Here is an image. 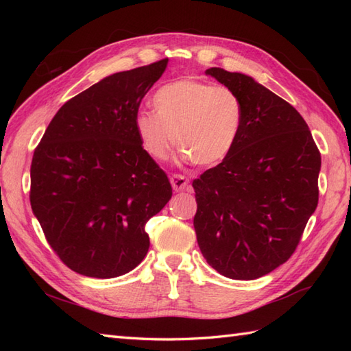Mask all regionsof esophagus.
Listing matches in <instances>:
<instances>
[{
  "label": "esophagus",
  "instance_id": "esophagus-1",
  "mask_svg": "<svg viewBox=\"0 0 351 351\" xmlns=\"http://www.w3.org/2000/svg\"><path fill=\"white\" fill-rule=\"evenodd\" d=\"M170 182H171V187H173L175 191H182L189 185L187 178H185L184 175H180V173L171 175L170 176Z\"/></svg>",
  "mask_w": 351,
  "mask_h": 351
}]
</instances>
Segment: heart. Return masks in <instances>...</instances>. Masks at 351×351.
<instances>
[{"instance_id":"heart-1","label":"heart","mask_w":351,"mask_h":351,"mask_svg":"<svg viewBox=\"0 0 351 351\" xmlns=\"http://www.w3.org/2000/svg\"><path fill=\"white\" fill-rule=\"evenodd\" d=\"M154 111H140L134 128L154 160H166L171 149L196 166H214L235 146L244 121L243 102L234 90L196 80L164 84L154 95Z\"/></svg>"}]
</instances>
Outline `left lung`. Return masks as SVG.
Instances as JSON below:
<instances>
[{
  "instance_id": "8db88e82",
  "label": "left lung",
  "mask_w": 351,
  "mask_h": 351,
  "mask_svg": "<svg viewBox=\"0 0 351 351\" xmlns=\"http://www.w3.org/2000/svg\"><path fill=\"white\" fill-rule=\"evenodd\" d=\"M243 102L232 151L193 181V220L206 263L230 279L253 280L291 258L318 205L322 155L291 104L249 75L206 69Z\"/></svg>"
}]
</instances>
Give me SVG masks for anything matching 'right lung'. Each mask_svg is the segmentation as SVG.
Returning a JSON list of instances; mask_svg holds the SVG:
<instances>
[{"mask_svg": "<svg viewBox=\"0 0 351 351\" xmlns=\"http://www.w3.org/2000/svg\"><path fill=\"white\" fill-rule=\"evenodd\" d=\"M167 62L113 73L73 96L36 147L32 210L75 273L117 278L149 250L145 225L169 202L171 185L141 146L134 119Z\"/></svg>", "mask_w": 351, "mask_h": 351, "instance_id": "1", "label": "right lung"}]
</instances>
